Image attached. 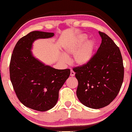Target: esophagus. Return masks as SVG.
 I'll return each mask as SVG.
<instances>
[{
  "instance_id": "1",
  "label": "esophagus",
  "mask_w": 132,
  "mask_h": 132,
  "mask_svg": "<svg viewBox=\"0 0 132 132\" xmlns=\"http://www.w3.org/2000/svg\"><path fill=\"white\" fill-rule=\"evenodd\" d=\"M75 75V72L73 70H70V76H74Z\"/></svg>"
}]
</instances>
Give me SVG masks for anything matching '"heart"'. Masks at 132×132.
I'll use <instances>...</instances> for the list:
<instances>
[{
	"mask_svg": "<svg viewBox=\"0 0 132 132\" xmlns=\"http://www.w3.org/2000/svg\"><path fill=\"white\" fill-rule=\"evenodd\" d=\"M86 39V35L81 34L75 42L67 45L64 47L65 55L69 56L74 54L73 62L77 65L81 66L87 64L91 61L93 56L95 49V42L93 39H89L84 43ZM61 60L62 62H66L67 58L64 55H62Z\"/></svg>",
	"mask_w": 132,
	"mask_h": 132,
	"instance_id": "b5f03b06",
	"label": "heart"
}]
</instances>
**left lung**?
<instances>
[{
  "label": "left lung",
  "instance_id": "obj_1",
  "mask_svg": "<svg viewBox=\"0 0 132 132\" xmlns=\"http://www.w3.org/2000/svg\"><path fill=\"white\" fill-rule=\"evenodd\" d=\"M91 61L73 68L78 80L76 94L84 105L93 109L106 106L117 97L124 77V67L118 46L105 33Z\"/></svg>",
  "mask_w": 132,
  "mask_h": 132
}]
</instances>
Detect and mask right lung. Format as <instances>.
Segmentation results:
<instances>
[{"mask_svg":"<svg viewBox=\"0 0 132 132\" xmlns=\"http://www.w3.org/2000/svg\"><path fill=\"white\" fill-rule=\"evenodd\" d=\"M53 32L35 31L20 39L11 57V82L18 99L34 110L46 111L54 106L59 91L70 74L69 69L59 70L45 66L32 56L31 49L35 39L48 38Z\"/></svg>","mask_w":132,"mask_h":132,"instance_id":"add662e5","label":"right lung"}]
</instances>
